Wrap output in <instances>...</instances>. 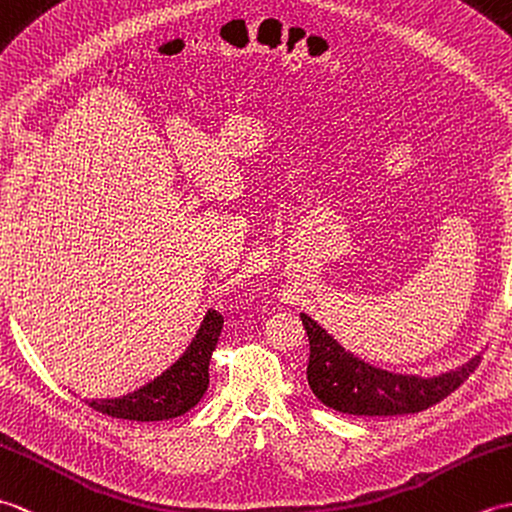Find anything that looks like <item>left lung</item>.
<instances>
[{
  "instance_id": "obj_1",
  "label": "left lung",
  "mask_w": 512,
  "mask_h": 512,
  "mask_svg": "<svg viewBox=\"0 0 512 512\" xmlns=\"http://www.w3.org/2000/svg\"><path fill=\"white\" fill-rule=\"evenodd\" d=\"M310 341L308 385L325 407L352 416H400L418 413L447 398L480 365V356L433 378L394 374L369 365L325 332L321 325L301 314Z\"/></svg>"
}]
</instances>
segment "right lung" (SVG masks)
<instances>
[{
  "mask_svg": "<svg viewBox=\"0 0 512 512\" xmlns=\"http://www.w3.org/2000/svg\"><path fill=\"white\" fill-rule=\"evenodd\" d=\"M222 325V314L209 310L191 345L167 372H162L132 394L88 400V405L112 418L136 422H158L184 416L198 405L206 387H209V361L217 341H220Z\"/></svg>",
  "mask_w": 512,
  "mask_h": 512,
  "instance_id": "right-lung-1",
  "label": "right lung"
}]
</instances>
